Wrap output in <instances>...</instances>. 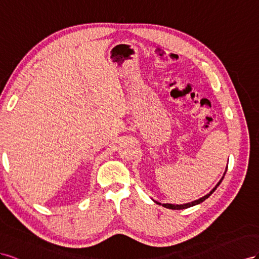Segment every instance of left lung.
Returning a JSON list of instances; mask_svg holds the SVG:
<instances>
[{
    "mask_svg": "<svg viewBox=\"0 0 259 259\" xmlns=\"http://www.w3.org/2000/svg\"><path fill=\"white\" fill-rule=\"evenodd\" d=\"M225 175H226V172H225ZM225 175H224V177H225ZM224 177L220 179V181L216 184V187L213 188L207 195H205V196H203V197H201V198H198V199H196V201H193V202H191V203L181 204V205H175V204H168V203H167V204H161V203H158V202H156V201H154V202L156 203V204H159V205H161V206H164V207L169 208V209H186V208H189V207H191V206H195V205H197V204H199V203L204 202L206 198H208V197L213 193V192H215V190L219 187V184L221 183V181H223Z\"/></svg>",
    "mask_w": 259,
    "mask_h": 259,
    "instance_id": "1",
    "label": "left lung"
}]
</instances>
